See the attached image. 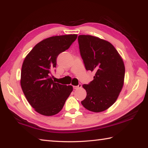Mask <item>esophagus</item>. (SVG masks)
Masks as SVG:
<instances>
[{
  "label": "esophagus",
  "mask_w": 148,
  "mask_h": 148,
  "mask_svg": "<svg viewBox=\"0 0 148 148\" xmlns=\"http://www.w3.org/2000/svg\"><path fill=\"white\" fill-rule=\"evenodd\" d=\"M82 87V84L81 83H79V85L77 86H73V88H74V89H77V88H79Z\"/></svg>",
  "instance_id": "34e87169"
}]
</instances>
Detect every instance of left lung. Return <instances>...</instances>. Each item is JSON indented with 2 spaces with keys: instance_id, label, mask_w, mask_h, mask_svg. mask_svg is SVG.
<instances>
[{
  "instance_id": "left-lung-1",
  "label": "left lung",
  "mask_w": 148,
  "mask_h": 148,
  "mask_svg": "<svg viewBox=\"0 0 148 148\" xmlns=\"http://www.w3.org/2000/svg\"><path fill=\"white\" fill-rule=\"evenodd\" d=\"M78 43L86 70L95 73L92 82L83 85L87 96L82 104L88 111L102 112L114 104L122 90L124 63L116 48L106 40L80 35Z\"/></svg>"
}]
</instances>
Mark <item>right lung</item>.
Masks as SVG:
<instances>
[{"instance_id": "obj_1", "label": "right lung", "mask_w": 148, "mask_h": 148, "mask_svg": "<svg viewBox=\"0 0 148 148\" xmlns=\"http://www.w3.org/2000/svg\"><path fill=\"white\" fill-rule=\"evenodd\" d=\"M76 34L57 36L42 40L35 46L23 61L21 85L24 95L35 111L53 116L63 109L73 90L72 86L53 82L50 76L60 53L69 49Z\"/></svg>"}]
</instances>
